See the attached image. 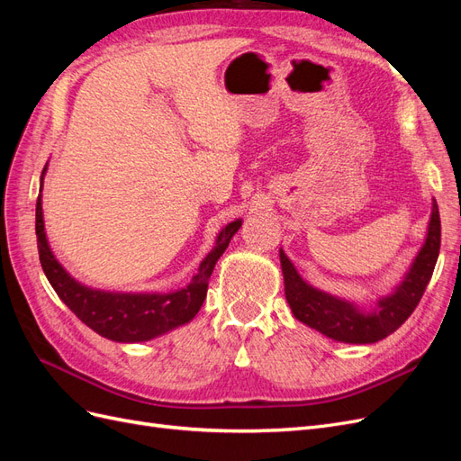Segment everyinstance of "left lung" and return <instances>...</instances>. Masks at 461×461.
<instances>
[{"label":"left lung","mask_w":461,"mask_h":461,"mask_svg":"<svg viewBox=\"0 0 461 461\" xmlns=\"http://www.w3.org/2000/svg\"><path fill=\"white\" fill-rule=\"evenodd\" d=\"M438 252L440 215L437 202H432L427 239L420 254L415 256L402 283L388 296L376 302V308L371 312H361L352 302L313 288L298 275L296 267L283 249L278 256H281V267L285 275L286 302L298 321L332 340L348 344H371L393 334L413 313L430 281L432 271H435Z\"/></svg>","instance_id":"obj_1"}]
</instances>
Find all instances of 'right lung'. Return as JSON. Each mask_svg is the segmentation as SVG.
<instances>
[{
  "label": "right lung",
  "instance_id": "right-lung-1",
  "mask_svg": "<svg viewBox=\"0 0 461 461\" xmlns=\"http://www.w3.org/2000/svg\"><path fill=\"white\" fill-rule=\"evenodd\" d=\"M44 173L46 167L41 171V186H44ZM240 225L242 221L236 219L219 232L213 249L203 258L198 273L192 276L188 286L167 292V294H159V292H138V294L107 292L80 285L55 259L46 239L41 194L36 202L38 254L50 285L82 323L88 325L94 332L102 334L104 339L115 342H146L196 317L205 300L207 283L215 263Z\"/></svg>",
  "mask_w": 461,
  "mask_h": 461
}]
</instances>
